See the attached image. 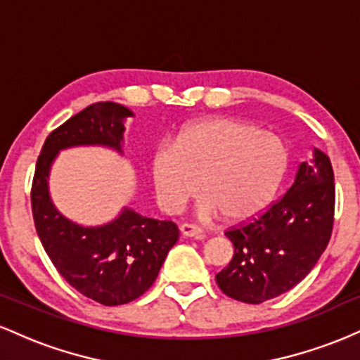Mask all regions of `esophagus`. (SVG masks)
<instances>
[{"label":"esophagus","mask_w":360,"mask_h":360,"mask_svg":"<svg viewBox=\"0 0 360 360\" xmlns=\"http://www.w3.org/2000/svg\"><path fill=\"white\" fill-rule=\"evenodd\" d=\"M181 233H183V237H196V238H201L205 235L203 230L200 229V226L193 225V223H183V225L179 226Z\"/></svg>","instance_id":"34e87169"}]
</instances>
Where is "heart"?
Listing matches in <instances>:
<instances>
[{
    "instance_id": "b5f03b06",
    "label": "heart",
    "mask_w": 360,
    "mask_h": 360,
    "mask_svg": "<svg viewBox=\"0 0 360 360\" xmlns=\"http://www.w3.org/2000/svg\"><path fill=\"white\" fill-rule=\"evenodd\" d=\"M288 169V150L278 135L240 118H206L184 127L174 143L152 155V181L164 212L176 214L196 196L203 217L242 221L262 212Z\"/></svg>"
}]
</instances>
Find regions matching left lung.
<instances>
[{"label": "left lung", "instance_id": "1", "mask_svg": "<svg viewBox=\"0 0 360 360\" xmlns=\"http://www.w3.org/2000/svg\"><path fill=\"white\" fill-rule=\"evenodd\" d=\"M335 183L330 159L315 150L295 183L257 217L226 229L233 257L217 274L229 298L259 304L295 288L323 254L333 229Z\"/></svg>", "mask_w": 360, "mask_h": 360}]
</instances>
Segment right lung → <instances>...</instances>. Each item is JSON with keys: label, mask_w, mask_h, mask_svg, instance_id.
<instances>
[{"label": "right lung", "mask_w": 360, "mask_h": 360, "mask_svg": "<svg viewBox=\"0 0 360 360\" xmlns=\"http://www.w3.org/2000/svg\"><path fill=\"white\" fill-rule=\"evenodd\" d=\"M127 117L131 111L111 101L93 103L74 115L49 134L32 181V213L49 259L74 289L105 307L130 303L154 284L179 238L177 225L123 210L108 225L84 229L53 208L47 176L60 148L100 143L122 150Z\"/></svg>", "instance_id": "right-lung-1"}]
</instances>
